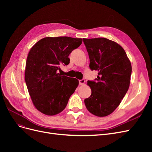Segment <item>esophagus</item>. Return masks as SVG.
Returning a JSON list of instances; mask_svg holds the SVG:
<instances>
[{"instance_id":"34e87169","label":"esophagus","mask_w":152,"mask_h":152,"mask_svg":"<svg viewBox=\"0 0 152 152\" xmlns=\"http://www.w3.org/2000/svg\"><path fill=\"white\" fill-rule=\"evenodd\" d=\"M85 83V79H82L81 80H79V84L80 85H83Z\"/></svg>"}]
</instances>
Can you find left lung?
I'll return each instance as SVG.
<instances>
[{
  "label": "left lung",
  "instance_id": "8db88e82",
  "mask_svg": "<svg viewBox=\"0 0 152 152\" xmlns=\"http://www.w3.org/2000/svg\"><path fill=\"white\" fill-rule=\"evenodd\" d=\"M89 57V68L98 71L94 80H88L91 94L84 99L92 114L105 117L111 114L126 95L130 84L131 64L124 49L105 38L83 39Z\"/></svg>",
  "mask_w": 152,
  "mask_h": 152
}]
</instances>
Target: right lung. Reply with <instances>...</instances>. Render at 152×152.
I'll use <instances>...</instances> for the list:
<instances>
[{
    "label": "right lung",
    "instance_id": "add662e5",
    "mask_svg": "<svg viewBox=\"0 0 152 152\" xmlns=\"http://www.w3.org/2000/svg\"><path fill=\"white\" fill-rule=\"evenodd\" d=\"M82 39L70 37H45L32 47L26 59L25 79L35 108L47 115H54L66 107L79 85L75 78L58 73L60 65H68L72 50Z\"/></svg>",
    "mask_w": 152,
    "mask_h": 152
}]
</instances>
